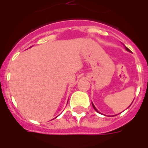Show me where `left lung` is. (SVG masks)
<instances>
[{
  "instance_id": "left-lung-1",
  "label": "left lung",
  "mask_w": 148,
  "mask_h": 148,
  "mask_svg": "<svg viewBox=\"0 0 148 148\" xmlns=\"http://www.w3.org/2000/svg\"><path fill=\"white\" fill-rule=\"evenodd\" d=\"M125 48H126V50H127V51H130V50H129V49L127 48V47H125ZM92 106H93V109H95V110H96V111H97V112H98V111H97V109H96V108H95V106H93V103H92Z\"/></svg>"
}]
</instances>
